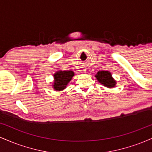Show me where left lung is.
Masks as SVG:
<instances>
[{"mask_svg":"<svg viewBox=\"0 0 152 152\" xmlns=\"http://www.w3.org/2000/svg\"><path fill=\"white\" fill-rule=\"evenodd\" d=\"M96 77L101 83L109 88H112L115 86V84H116V81L111 76V73L108 71H99L96 75Z\"/></svg>","mask_w":152,"mask_h":152,"instance_id":"obj_1","label":"left lung"}]
</instances>
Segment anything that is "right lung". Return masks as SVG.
Listing matches in <instances>:
<instances>
[{"instance_id": "1", "label": "right lung", "mask_w": 152, "mask_h": 152, "mask_svg": "<svg viewBox=\"0 0 152 152\" xmlns=\"http://www.w3.org/2000/svg\"><path fill=\"white\" fill-rule=\"evenodd\" d=\"M74 73L72 71H61L54 74L53 88L56 91H61L66 88L71 78L74 76Z\"/></svg>"}]
</instances>
